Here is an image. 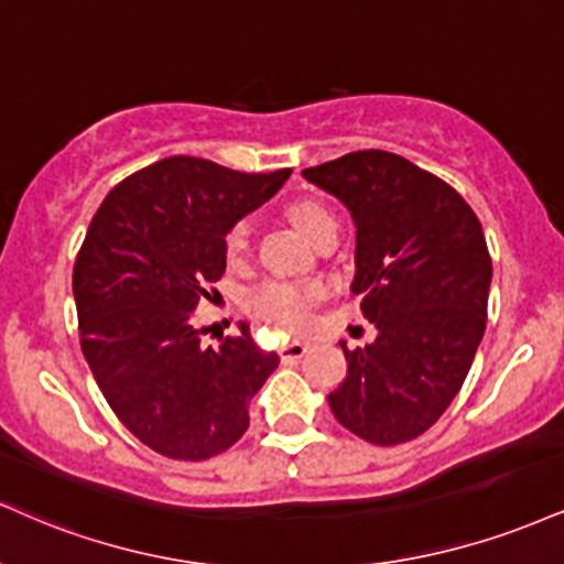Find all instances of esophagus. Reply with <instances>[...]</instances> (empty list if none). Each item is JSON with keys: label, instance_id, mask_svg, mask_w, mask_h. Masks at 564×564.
<instances>
[{"label": "esophagus", "instance_id": "34e87169", "mask_svg": "<svg viewBox=\"0 0 564 564\" xmlns=\"http://www.w3.org/2000/svg\"><path fill=\"white\" fill-rule=\"evenodd\" d=\"M310 351V344L289 341L281 347V359H302Z\"/></svg>", "mask_w": 564, "mask_h": 564}]
</instances>
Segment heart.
Instances as JSON below:
<instances>
[{
	"instance_id": "obj_1",
	"label": "heart",
	"mask_w": 564,
	"mask_h": 564,
	"mask_svg": "<svg viewBox=\"0 0 564 564\" xmlns=\"http://www.w3.org/2000/svg\"><path fill=\"white\" fill-rule=\"evenodd\" d=\"M289 220L312 247L338 239V217L321 199H296L286 207ZM252 249V228L247 220L234 223L223 239V252L230 268H247ZM323 296L321 286H289V283H264L249 300V312L257 321H264L289 334H300L310 325L312 304Z\"/></svg>"
}]
</instances>
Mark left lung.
<instances>
[{
  "instance_id": "8db88e82",
  "label": "left lung",
  "mask_w": 564,
  "mask_h": 564,
  "mask_svg": "<svg viewBox=\"0 0 564 564\" xmlns=\"http://www.w3.org/2000/svg\"><path fill=\"white\" fill-rule=\"evenodd\" d=\"M349 207L359 310L378 328L347 349L328 393L344 429L378 446L417 438L463 389L486 330L491 257L470 205L446 181L381 149L302 171Z\"/></svg>"
}]
</instances>
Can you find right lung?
I'll return each instance as SVG.
<instances>
[{"label": "right lung", "instance_id": "add662e5", "mask_svg": "<svg viewBox=\"0 0 564 564\" xmlns=\"http://www.w3.org/2000/svg\"><path fill=\"white\" fill-rule=\"evenodd\" d=\"M289 175L178 154L120 181L86 230L73 268L80 349L120 423L162 457L199 463L234 446L278 368L243 323L202 347L194 310L226 273L228 228Z\"/></svg>", "mask_w": 564, "mask_h": 564}]
</instances>
